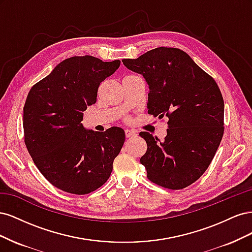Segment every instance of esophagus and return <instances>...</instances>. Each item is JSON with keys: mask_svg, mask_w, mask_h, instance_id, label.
Listing matches in <instances>:
<instances>
[{"mask_svg": "<svg viewBox=\"0 0 252 252\" xmlns=\"http://www.w3.org/2000/svg\"><path fill=\"white\" fill-rule=\"evenodd\" d=\"M125 135H126V138H132V136L135 135V133L131 130H128V129H127V130H125Z\"/></svg>", "mask_w": 252, "mask_h": 252, "instance_id": "esophagus-1", "label": "esophagus"}]
</instances>
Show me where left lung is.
<instances>
[{"mask_svg":"<svg viewBox=\"0 0 252 252\" xmlns=\"http://www.w3.org/2000/svg\"><path fill=\"white\" fill-rule=\"evenodd\" d=\"M123 63L146 81L148 113L169 119L163 142L140 133L147 143L140 162L148 179L168 189L191 185L208 168L224 132V101L216 81L178 48L158 47Z\"/></svg>","mask_w":252,"mask_h":252,"instance_id":"1","label":"left lung"}]
</instances>
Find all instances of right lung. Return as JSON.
I'll return each mask as SVG.
<instances>
[{
	"mask_svg": "<svg viewBox=\"0 0 252 252\" xmlns=\"http://www.w3.org/2000/svg\"><path fill=\"white\" fill-rule=\"evenodd\" d=\"M120 65V60L72 57L29 91L23 114L26 147L41 173L63 191L87 194L110 177L124 130L94 131L82 121L87 106L96 102L100 84Z\"/></svg>",
	"mask_w": 252,
	"mask_h": 252,
	"instance_id": "1",
	"label": "right lung"
}]
</instances>
